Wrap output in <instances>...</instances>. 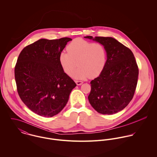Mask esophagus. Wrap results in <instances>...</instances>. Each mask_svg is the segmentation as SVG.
Wrapping results in <instances>:
<instances>
[{
    "label": "esophagus",
    "instance_id": "1",
    "mask_svg": "<svg viewBox=\"0 0 157 157\" xmlns=\"http://www.w3.org/2000/svg\"><path fill=\"white\" fill-rule=\"evenodd\" d=\"M75 83H76V84H77V85H81L83 84V82L80 81V80H76V81H75Z\"/></svg>",
    "mask_w": 157,
    "mask_h": 157
}]
</instances>
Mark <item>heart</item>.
<instances>
[{
	"label": "heart",
	"mask_w": 157,
	"mask_h": 157,
	"mask_svg": "<svg viewBox=\"0 0 157 157\" xmlns=\"http://www.w3.org/2000/svg\"><path fill=\"white\" fill-rule=\"evenodd\" d=\"M67 52L59 55V63L63 71L76 79L95 78L103 71L106 62V51L100 43H92L82 39H75L67 46Z\"/></svg>",
	"instance_id": "1"
}]
</instances>
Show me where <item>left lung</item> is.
<instances>
[{
    "label": "left lung",
    "instance_id": "1",
    "mask_svg": "<svg viewBox=\"0 0 157 157\" xmlns=\"http://www.w3.org/2000/svg\"><path fill=\"white\" fill-rule=\"evenodd\" d=\"M104 46L107 55L100 75L90 82L88 100L101 114L122 111L132 100L136 87L138 67L133 52L114 38L86 36Z\"/></svg>",
    "mask_w": 157,
    "mask_h": 157
}]
</instances>
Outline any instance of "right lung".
Wrapping results in <instances>:
<instances>
[{"label":"right lung","mask_w":157,"mask_h":157,"mask_svg":"<svg viewBox=\"0 0 157 157\" xmlns=\"http://www.w3.org/2000/svg\"><path fill=\"white\" fill-rule=\"evenodd\" d=\"M71 38L41 39L25 47L14 69L17 90L24 104L33 112L52 117L67 103L77 85L64 72L59 55Z\"/></svg>","instance_id":"obj_1"}]
</instances>
